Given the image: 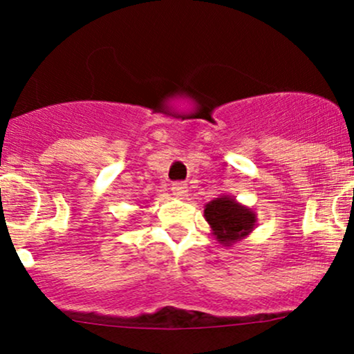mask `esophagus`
Listing matches in <instances>:
<instances>
[{
	"label": "esophagus",
	"mask_w": 354,
	"mask_h": 354,
	"mask_svg": "<svg viewBox=\"0 0 354 354\" xmlns=\"http://www.w3.org/2000/svg\"><path fill=\"white\" fill-rule=\"evenodd\" d=\"M171 191H173L174 196H178V198H185L186 194H188V185H186V183L176 181V183H173Z\"/></svg>",
	"instance_id": "esophagus-1"
}]
</instances>
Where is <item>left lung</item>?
I'll return each instance as SVG.
<instances>
[{
    "label": "left lung",
    "mask_w": 354,
    "mask_h": 354,
    "mask_svg": "<svg viewBox=\"0 0 354 354\" xmlns=\"http://www.w3.org/2000/svg\"><path fill=\"white\" fill-rule=\"evenodd\" d=\"M205 218L221 245L231 246L254 228L256 214L234 198L219 196L205 206Z\"/></svg>",
    "instance_id": "obj_1"
}]
</instances>
